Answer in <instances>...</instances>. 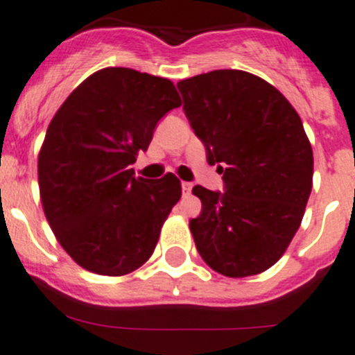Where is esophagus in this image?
<instances>
[{"mask_svg":"<svg viewBox=\"0 0 355 355\" xmlns=\"http://www.w3.org/2000/svg\"><path fill=\"white\" fill-rule=\"evenodd\" d=\"M181 188H182V193H186V195H188V193L191 191L193 184H191V182H188V181H182L181 182Z\"/></svg>","mask_w":355,"mask_h":355,"instance_id":"1","label":"esophagus"}]
</instances>
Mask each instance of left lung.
Here are the masks:
<instances>
[{
    "mask_svg": "<svg viewBox=\"0 0 355 355\" xmlns=\"http://www.w3.org/2000/svg\"><path fill=\"white\" fill-rule=\"evenodd\" d=\"M182 110L223 174L224 193L196 184L189 220L205 264L227 278L264 272L295 236L312 189L314 157L300 117L275 86L245 70L179 80Z\"/></svg>",
    "mask_w": 355,
    "mask_h": 355,
    "instance_id": "8db88e82",
    "label": "left lung"
}]
</instances>
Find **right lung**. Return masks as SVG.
Segmentation results:
<instances>
[{
	"mask_svg": "<svg viewBox=\"0 0 355 355\" xmlns=\"http://www.w3.org/2000/svg\"><path fill=\"white\" fill-rule=\"evenodd\" d=\"M178 107L169 79L107 67L84 79L51 119L37 157L41 203L58 243L86 271L129 275L155 250L181 182L171 173L135 178L131 164Z\"/></svg>",
	"mask_w": 355,
	"mask_h": 355,
	"instance_id": "obj_1",
	"label": "right lung"
}]
</instances>
